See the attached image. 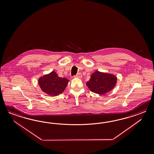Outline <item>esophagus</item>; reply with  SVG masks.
Segmentation results:
<instances>
[{
    "instance_id": "esophagus-1",
    "label": "esophagus",
    "mask_w": 154,
    "mask_h": 154,
    "mask_svg": "<svg viewBox=\"0 0 154 154\" xmlns=\"http://www.w3.org/2000/svg\"><path fill=\"white\" fill-rule=\"evenodd\" d=\"M82 74H81V73H80L74 75V77H76V78H79V79H80V78H81V77H82Z\"/></svg>"
}]
</instances>
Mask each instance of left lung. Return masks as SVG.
<instances>
[{
    "label": "left lung",
    "mask_w": 154,
    "mask_h": 154,
    "mask_svg": "<svg viewBox=\"0 0 154 154\" xmlns=\"http://www.w3.org/2000/svg\"><path fill=\"white\" fill-rule=\"evenodd\" d=\"M117 78L114 75L95 72L86 85L92 92L98 94H104L111 91L116 85Z\"/></svg>",
    "instance_id": "left-lung-1"
}]
</instances>
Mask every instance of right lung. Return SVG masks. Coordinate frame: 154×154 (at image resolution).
I'll return each instance as SVG.
<instances>
[{
  "instance_id": "right-lung-1",
  "label": "right lung",
  "mask_w": 154,
  "mask_h": 154,
  "mask_svg": "<svg viewBox=\"0 0 154 154\" xmlns=\"http://www.w3.org/2000/svg\"><path fill=\"white\" fill-rule=\"evenodd\" d=\"M69 80L58 76L56 72H52L39 79L38 83L43 91L51 96H56L64 90Z\"/></svg>"
}]
</instances>
